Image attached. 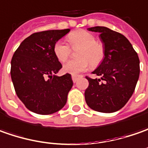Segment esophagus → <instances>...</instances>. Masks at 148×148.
<instances>
[{"mask_svg":"<svg viewBox=\"0 0 148 148\" xmlns=\"http://www.w3.org/2000/svg\"><path fill=\"white\" fill-rule=\"evenodd\" d=\"M79 78V75H72V79H73V82H74V83H76Z\"/></svg>","mask_w":148,"mask_h":148,"instance_id":"esophagus-1","label":"esophagus"}]
</instances>
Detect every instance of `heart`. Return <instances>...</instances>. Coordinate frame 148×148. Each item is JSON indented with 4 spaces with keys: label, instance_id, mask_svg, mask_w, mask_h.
Returning a JSON list of instances; mask_svg holds the SVG:
<instances>
[{
    "label": "heart",
    "instance_id": "obj_1",
    "mask_svg": "<svg viewBox=\"0 0 148 148\" xmlns=\"http://www.w3.org/2000/svg\"><path fill=\"white\" fill-rule=\"evenodd\" d=\"M67 41L72 48H79L77 51L79 59L71 60L63 66V71L67 74H76L84 72L90 65L97 66L102 61L105 56V47L100 41H96L92 33L85 30H79L70 33ZM53 52L55 56L60 62H64L69 58L70 48L62 41L54 44Z\"/></svg>",
    "mask_w": 148,
    "mask_h": 148
}]
</instances>
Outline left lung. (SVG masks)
<instances>
[{
  "label": "left lung",
  "instance_id": "8db88e82",
  "mask_svg": "<svg viewBox=\"0 0 148 148\" xmlns=\"http://www.w3.org/2000/svg\"><path fill=\"white\" fill-rule=\"evenodd\" d=\"M88 30L100 33L105 56L92 72L101 79L86 77L89 85L84 92L85 101L96 111L115 112L128 102L134 92L140 73L139 59L132 44L121 33L101 26Z\"/></svg>",
  "mask_w": 148,
  "mask_h": 148
}]
</instances>
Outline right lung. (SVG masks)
<instances>
[{
	"label": "right lung",
	"mask_w": 148,
	"mask_h": 148,
	"mask_svg": "<svg viewBox=\"0 0 148 148\" xmlns=\"http://www.w3.org/2000/svg\"><path fill=\"white\" fill-rule=\"evenodd\" d=\"M70 31L33 33L14 53L10 75L15 92L29 110L50 115L62 109L73 86L71 75L57 76L62 64L55 56L54 44Z\"/></svg>",
	"instance_id": "1"
}]
</instances>
